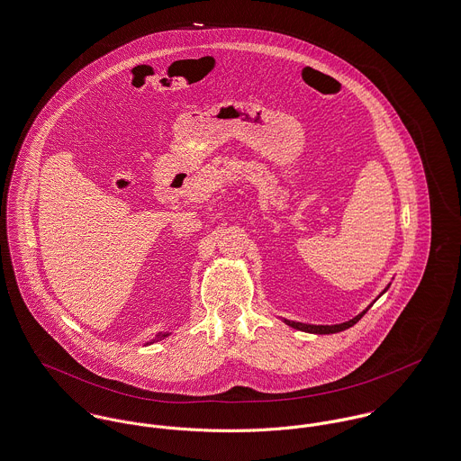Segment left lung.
I'll return each mask as SVG.
<instances>
[{
    "mask_svg": "<svg viewBox=\"0 0 461 461\" xmlns=\"http://www.w3.org/2000/svg\"><path fill=\"white\" fill-rule=\"evenodd\" d=\"M387 288H389V285H387ZM387 288L382 292V294H385L387 292ZM380 294V295H382ZM378 295V297H380ZM376 297V299H378ZM371 307H366L362 312H358L356 318H352V320H348V321H345V323H336V325H311V323H301V321H292V320H285V323L286 325H290V327H294V329H297V330H304V332H311V334H334V332H341V330H345V329H350L352 325H356L358 320L366 314V311Z\"/></svg>",
    "mask_w": 461,
    "mask_h": 461,
    "instance_id": "left-lung-1",
    "label": "left lung"
}]
</instances>
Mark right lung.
<instances>
[{
  "mask_svg": "<svg viewBox=\"0 0 461 461\" xmlns=\"http://www.w3.org/2000/svg\"><path fill=\"white\" fill-rule=\"evenodd\" d=\"M167 336H169V332H164V334H158L157 339H164V338H167Z\"/></svg>",
  "mask_w": 461,
  "mask_h": 461,
  "instance_id": "add662e5",
  "label": "right lung"
}]
</instances>
